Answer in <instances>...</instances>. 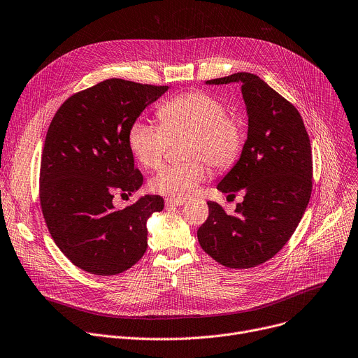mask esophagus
I'll return each instance as SVG.
<instances>
[{"mask_svg": "<svg viewBox=\"0 0 358 358\" xmlns=\"http://www.w3.org/2000/svg\"><path fill=\"white\" fill-rule=\"evenodd\" d=\"M185 203H186V201L180 199V198H166V199H164V205H166L168 208H176V206H182Z\"/></svg>", "mask_w": 358, "mask_h": 358, "instance_id": "1", "label": "esophagus"}]
</instances>
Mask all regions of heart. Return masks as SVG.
<instances>
[{"mask_svg":"<svg viewBox=\"0 0 358 358\" xmlns=\"http://www.w3.org/2000/svg\"><path fill=\"white\" fill-rule=\"evenodd\" d=\"M159 124L136 120L127 131V145L145 168H157L168 148V136L187 134L185 156L168 163L150 179L156 194L186 198L206 178V160L216 172L235 166L245 146L242 123L228 115L227 104L205 92H189L164 101L157 108Z\"/></svg>","mask_w":358,"mask_h":358,"instance_id":"b5f03b06","label":"heart"}]
</instances>
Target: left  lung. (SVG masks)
<instances>
[{"instance_id": "8db88e82", "label": "left lung", "mask_w": 358, "mask_h": 358, "mask_svg": "<svg viewBox=\"0 0 358 358\" xmlns=\"http://www.w3.org/2000/svg\"><path fill=\"white\" fill-rule=\"evenodd\" d=\"M241 83L248 110V139L217 189L243 202L234 213L208 202L209 216L198 229L202 250L228 268H252L277 255L292 236L311 198L313 152L307 129L292 103L251 73L208 80Z\"/></svg>"}]
</instances>
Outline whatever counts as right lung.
Listing matches in <instances>:
<instances>
[{"label": "right lung", "mask_w": 358, "mask_h": 358, "mask_svg": "<svg viewBox=\"0 0 358 358\" xmlns=\"http://www.w3.org/2000/svg\"><path fill=\"white\" fill-rule=\"evenodd\" d=\"M168 89L108 78L70 96L48 126L40 205L51 238L80 269L116 275L146 252V221L163 209V199L146 195L116 209L113 198H127L142 186L127 131Z\"/></svg>", "instance_id": "right-lung-1"}]
</instances>
